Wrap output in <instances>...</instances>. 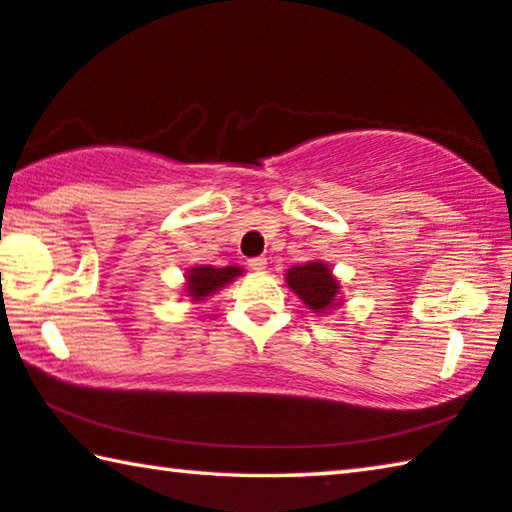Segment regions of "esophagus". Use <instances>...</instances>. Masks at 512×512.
<instances>
[{
  "mask_svg": "<svg viewBox=\"0 0 512 512\" xmlns=\"http://www.w3.org/2000/svg\"><path fill=\"white\" fill-rule=\"evenodd\" d=\"M248 266L253 271H264L266 269V257H253V259H248Z\"/></svg>",
  "mask_w": 512,
  "mask_h": 512,
  "instance_id": "1",
  "label": "esophagus"
}]
</instances>
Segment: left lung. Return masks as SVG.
I'll return each instance as SVG.
<instances>
[{
  "mask_svg": "<svg viewBox=\"0 0 512 512\" xmlns=\"http://www.w3.org/2000/svg\"><path fill=\"white\" fill-rule=\"evenodd\" d=\"M289 289L316 314H326L332 307L342 305L339 280L332 275L326 262H307L291 266L285 275Z\"/></svg>",
  "mask_w": 512,
  "mask_h": 512,
  "instance_id": "1",
  "label": "left lung"
}]
</instances>
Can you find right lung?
Returning a JSON list of instances; mask_svg holds the SVG:
<instances>
[{"mask_svg": "<svg viewBox=\"0 0 512 512\" xmlns=\"http://www.w3.org/2000/svg\"><path fill=\"white\" fill-rule=\"evenodd\" d=\"M243 275V269L239 266H223V269H216V266H193V269L186 271V296H191L193 303H200V300H207L218 289L230 285L234 278Z\"/></svg>", "mask_w": 512, "mask_h": 512, "instance_id": "obj_1", "label": "right lung"}]
</instances>
